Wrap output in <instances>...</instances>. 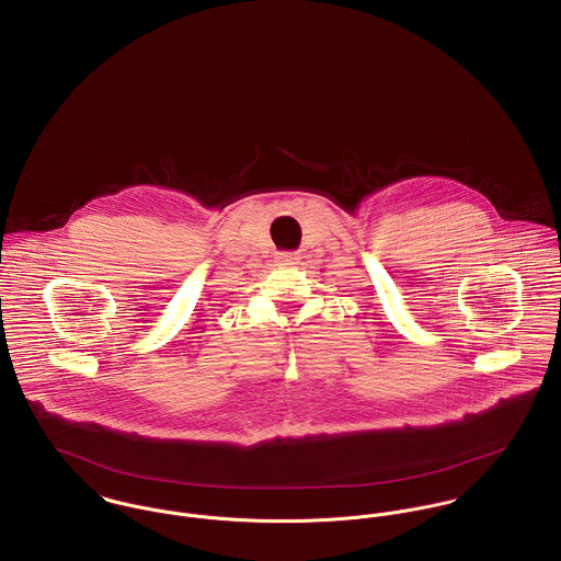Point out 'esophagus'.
<instances>
[{
	"label": "esophagus",
	"mask_w": 561,
	"mask_h": 561,
	"mask_svg": "<svg viewBox=\"0 0 561 561\" xmlns=\"http://www.w3.org/2000/svg\"><path fill=\"white\" fill-rule=\"evenodd\" d=\"M298 254H294V252H278L276 254V261L280 263V265H296L298 263Z\"/></svg>",
	"instance_id": "34e87169"
}]
</instances>
